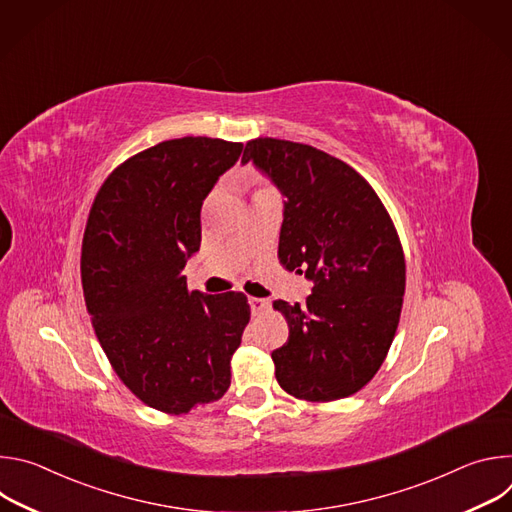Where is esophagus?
Instances as JSON below:
<instances>
[{"label": "esophagus", "instance_id": "1", "mask_svg": "<svg viewBox=\"0 0 512 512\" xmlns=\"http://www.w3.org/2000/svg\"><path fill=\"white\" fill-rule=\"evenodd\" d=\"M249 306H251L253 314H261L269 308V302L263 300V298H249Z\"/></svg>", "mask_w": 512, "mask_h": 512}]
</instances>
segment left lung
<instances>
[{
  "mask_svg": "<svg viewBox=\"0 0 512 512\" xmlns=\"http://www.w3.org/2000/svg\"><path fill=\"white\" fill-rule=\"evenodd\" d=\"M247 162L285 196L281 265L314 283L304 304H273L289 326L271 352L277 383L306 401L348 397L379 371L401 316L405 259L391 216L367 180L312 145L259 137Z\"/></svg>",
  "mask_w": 512,
  "mask_h": 512,
  "instance_id": "8db88e82",
  "label": "left lung"
}]
</instances>
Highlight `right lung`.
Instances as JSON below:
<instances>
[{"instance_id":"obj_1","label":"right lung","mask_w":512,"mask_h":512,"mask_svg":"<svg viewBox=\"0 0 512 512\" xmlns=\"http://www.w3.org/2000/svg\"><path fill=\"white\" fill-rule=\"evenodd\" d=\"M243 152L212 137L162 141L101 186L83 239L81 275L95 334L119 379L166 413L221 399L251 310L241 291H188L200 208Z\"/></svg>"}]
</instances>
